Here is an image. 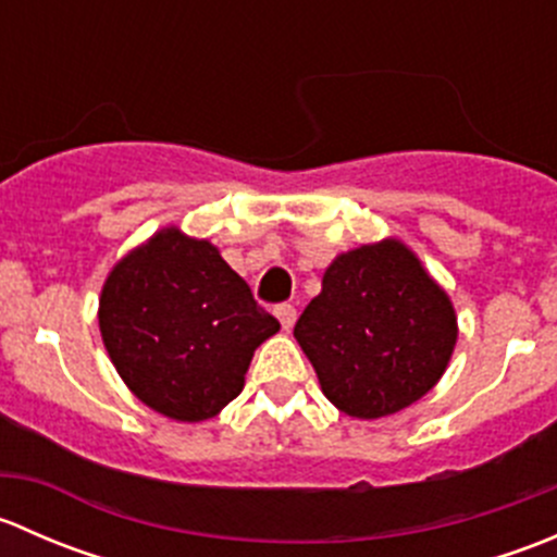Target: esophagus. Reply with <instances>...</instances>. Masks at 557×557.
<instances>
[{
    "instance_id": "obj_1",
    "label": "esophagus",
    "mask_w": 557,
    "mask_h": 557,
    "mask_svg": "<svg viewBox=\"0 0 557 557\" xmlns=\"http://www.w3.org/2000/svg\"><path fill=\"white\" fill-rule=\"evenodd\" d=\"M274 314H277L280 325H283L285 331L294 329V323H296V307L294 305H280L277 310H274Z\"/></svg>"
}]
</instances>
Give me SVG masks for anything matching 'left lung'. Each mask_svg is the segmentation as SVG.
I'll use <instances>...</instances> for the list:
<instances>
[{"label":"left lung","mask_w":557,"mask_h":557,"mask_svg":"<svg viewBox=\"0 0 557 557\" xmlns=\"http://www.w3.org/2000/svg\"><path fill=\"white\" fill-rule=\"evenodd\" d=\"M325 398L374 420L423 398L450 363V296L398 239L342 252L294 329Z\"/></svg>","instance_id":"8db88e82"}]
</instances>
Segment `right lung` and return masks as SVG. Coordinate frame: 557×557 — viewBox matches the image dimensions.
Wrapping results in <instances>:
<instances>
[{"label":"right lung","instance_id":"add662e5","mask_svg":"<svg viewBox=\"0 0 557 557\" xmlns=\"http://www.w3.org/2000/svg\"><path fill=\"white\" fill-rule=\"evenodd\" d=\"M99 331L139 401L199 423L239 396L252 352L280 323L215 245L170 226L107 274Z\"/></svg>","mask_w":557,"mask_h":557}]
</instances>
